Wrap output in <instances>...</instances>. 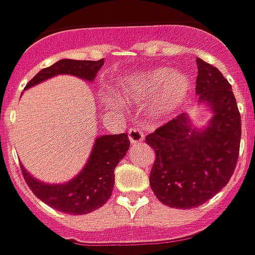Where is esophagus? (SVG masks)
<instances>
[{
	"mask_svg": "<svg viewBox=\"0 0 255 255\" xmlns=\"http://www.w3.org/2000/svg\"><path fill=\"white\" fill-rule=\"evenodd\" d=\"M129 139H130V142L132 143H140L143 142V139H144V134H143V130L140 128H137V126H132L130 129H129Z\"/></svg>",
	"mask_w": 255,
	"mask_h": 255,
	"instance_id": "obj_1",
	"label": "esophagus"
}]
</instances>
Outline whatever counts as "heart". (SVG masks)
<instances>
[{"instance_id":"obj_1","label":"heart","mask_w":255,"mask_h":255,"mask_svg":"<svg viewBox=\"0 0 255 255\" xmlns=\"http://www.w3.org/2000/svg\"><path fill=\"white\" fill-rule=\"evenodd\" d=\"M164 88L160 99L162 109H167L179 103L189 91V79L181 74H173L167 69L153 71L136 79L128 86V99L129 101H143Z\"/></svg>"}]
</instances>
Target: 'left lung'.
Here are the masks:
<instances>
[{
    "label": "left lung",
    "mask_w": 255,
    "mask_h": 255,
    "mask_svg": "<svg viewBox=\"0 0 255 255\" xmlns=\"http://www.w3.org/2000/svg\"><path fill=\"white\" fill-rule=\"evenodd\" d=\"M196 93L214 111L204 130L193 129L186 115L146 136L156 153L150 187L163 204L193 209L229 183L237 166L241 116L231 85L217 68L197 59Z\"/></svg>",
    "instance_id": "left-lung-1"
}]
</instances>
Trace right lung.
Returning a JSON list of instances; mask_svg holds the SVG:
<instances>
[{
    "mask_svg": "<svg viewBox=\"0 0 255 255\" xmlns=\"http://www.w3.org/2000/svg\"><path fill=\"white\" fill-rule=\"evenodd\" d=\"M103 59L99 61H76L61 59L39 71L26 84L25 88L34 86L45 79L59 74L79 76L86 81H93L98 71L102 68ZM130 146L126 133L105 134L96 139L89 160L74 180L65 184H45L34 177L21 166L25 183L35 196L58 211L66 214H88L102 207L112 196L115 184V167L122 160Z\"/></svg>",
    "mask_w": 255,
    "mask_h": 255,
    "instance_id": "add662e5",
    "label": "right lung"
}]
</instances>
